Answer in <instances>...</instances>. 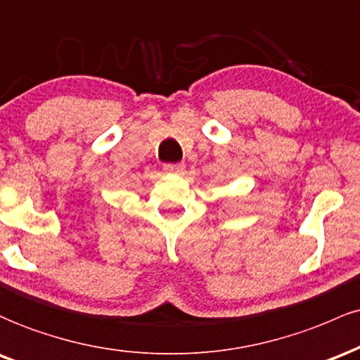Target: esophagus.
<instances>
[{"label": "esophagus", "instance_id": "34e87169", "mask_svg": "<svg viewBox=\"0 0 360 360\" xmlns=\"http://www.w3.org/2000/svg\"><path fill=\"white\" fill-rule=\"evenodd\" d=\"M184 168H185L184 163H167L165 165V169H167L168 173H180Z\"/></svg>", "mask_w": 360, "mask_h": 360}]
</instances>
